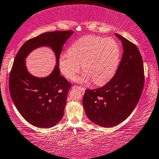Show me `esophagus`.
I'll return each instance as SVG.
<instances>
[{"label": "esophagus", "mask_w": 159, "mask_h": 159, "mask_svg": "<svg viewBox=\"0 0 159 159\" xmlns=\"http://www.w3.org/2000/svg\"><path fill=\"white\" fill-rule=\"evenodd\" d=\"M73 88H76V89H80L82 92H85V88L84 87H81V86H76V85H74L73 86Z\"/></svg>", "instance_id": "esophagus-1"}]
</instances>
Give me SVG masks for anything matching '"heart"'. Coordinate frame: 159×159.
I'll list each match as a JSON object with an SVG mask.
<instances>
[{
  "label": "heart",
  "mask_w": 159,
  "mask_h": 159,
  "mask_svg": "<svg viewBox=\"0 0 159 159\" xmlns=\"http://www.w3.org/2000/svg\"><path fill=\"white\" fill-rule=\"evenodd\" d=\"M69 53H63L59 59L61 73L68 79H74L83 67L85 73L81 81L103 85L111 79L120 61L119 44L112 38L94 35L83 37L72 44Z\"/></svg>",
  "instance_id": "b5f03b06"
}]
</instances>
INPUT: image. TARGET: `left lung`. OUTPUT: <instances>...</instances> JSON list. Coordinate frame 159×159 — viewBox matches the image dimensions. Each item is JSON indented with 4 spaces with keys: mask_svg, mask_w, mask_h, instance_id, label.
I'll return each mask as SVG.
<instances>
[{
    "mask_svg": "<svg viewBox=\"0 0 159 159\" xmlns=\"http://www.w3.org/2000/svg\"><path fill=\"white\" fill-rule=\"evenodd\" d=\"M123 53L115 75L102 87L86 89L83 106L88 118L102 127H113L131 114L141 97L144 65L135 44L117 34Z\"/></svg>",
    "mask_w": 159,
    "mask_h": 159,
    "instance_id": "8db88e82",
    "label": "left lung"
}]
</instances>
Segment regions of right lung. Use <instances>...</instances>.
I'll list each match as a JSON object with an SVG mask.
<instances>
[{
  "label": "right lung",
  "mask_w": 159,
  "mask_h": 159,
  "mask_svg": "<svg viewBox=\"0 0 159 159\" xmlns=\"http://www.w3.org/2000/svg\"><path fill=\"white\" fill-rule=\"evenodd\" d=\"M73 33L70 30L56 31L31 38L22 45L14 60L9 79L11 98L24 119L37 127H53L63 117L71 84L60 75L59 59L64 44ZM40 46L53 48L57 65L49 76L39 79L27 73L25 59Z\"/></svg>",
  "instance_id": "1"
}]
</instances>
